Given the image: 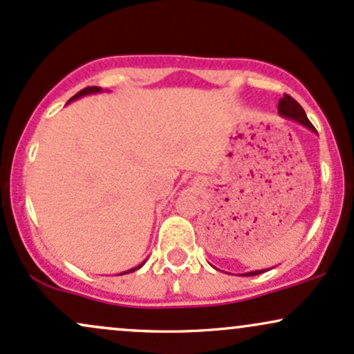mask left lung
Masks as SVG:
<instances>
[{"instance_id":"8db88e82","label":"left lung","mask_w":354,"mask_h":354,"mask_svg":"<svg viewBox=\"0 0 354 354\" xmlns=\"http://www.w3.org/2000/svg\"><path fill=\"white\" fill-rule=\"evenodd\" d=\"M278 111H279V115H281L283 118H286V120H293V121H296V123L306 126V128L310 129V131H315L316 133L315 126H313L311 121L308 120L306 113H304V109L301 108V104H299L296 100L291 98L290 95H284L283 98L279 100ZM265 271H268V270H256V271H250V273H245L243 276H256V274L265 273Z\"/></svg>"}]
</instances>
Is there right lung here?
Segmentation results:
<instances>
[{
  "label": "right lung",
  "mask_w": 354,
  "mask_h": 354,
  "mask_svg": "<svg viewBox=\"0 0 354 354\" xmlns=\"http://www.w3.org/2000/svg\"><path fill=\"white\" fill-rule=\"evenodd\" d=\"M103 91V89H101L100 86H88V88H84V89H81L80 93H76L75 96H73V98L70 100V101H73V100H78V98H83V96H86V95H96V93H101ZM70 101H68V103H70ZM145 265V261L141 263V265H138V266H135V268H131V270L129 271H124V273H121V274H126V273H133V271H136V270H140L141 266Z\"/></svg>",
  "instance_id": "right-lung-1"
}]
</instances>
